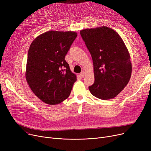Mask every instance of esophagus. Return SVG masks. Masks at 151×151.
<instances>
[{
  "mask_svg": "<svg viewBox=\"0 0 151 151\" xmlns=\"http://www.w3.org/2000/svg\"><path fill=\"white\" fill-rule=\"evenodd\" d=\"M85 75H86V72H85L84 71H83L82 72L80 73V76H81L82 78H84Z\"/></svg>",
  "mask_w": 151,
  "mask_h": 151,
  "instance_id": "esophagus-1",
  "label": "esophagus"
}]
</instances>
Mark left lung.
I'll use <instances>...</instances> for the list:
<instances>
[{
  "instance_id": "8db88e82",
  "label": "left lung",
  "mask_w": 151,
  "mask_h": 151,
  "mask_svg": "<svg viewBox=\"0 0 151 151\" xmlns=\"http://www.w3.org/2000/svg\"><path fill=\"white\" fill-rule=\"evenodd\" d=\"M80 34L93 61L95 81L89 87L91 93L101 100L116 97L127 85L132 71L122 38L106 26L83 29Z\"/></svg>"
}]
</instances>
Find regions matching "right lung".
Segmentation results:
<instances>
[{
    "instance_id": "1",
    "label": "right lung",
    "mask_w": 151,
    "mask_h": 151,
    "mask_svg": "<svg viewBox=\"0 0 151 151\" xmlns=\"http://www.w3.org/2000/svg\"><path fill=\"white\" fill-rule=\"evenodd\" d=\"M76 37L73 31L50 30L30 44L26 79L35 96L46 104L57 105L67 99L76 81L65 60Z\"/></svg>"
}]
</instances>
